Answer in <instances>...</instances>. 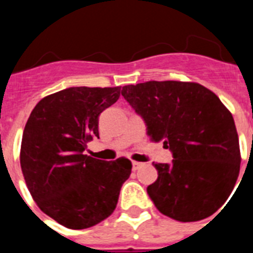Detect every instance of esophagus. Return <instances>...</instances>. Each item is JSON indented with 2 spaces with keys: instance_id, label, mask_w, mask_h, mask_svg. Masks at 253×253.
Segmentation results:
<instances>
[{
  "instance_id": "obj_1",
  "label": "esophagus",
  "mask_w": 253,
  "mask_h": 253,
  "mask_svg": "<svg viewBox=\"0 0 253 253\" xmlns=\"http://www.w3.org/2000/svg\"><path fill=\"white\" fill-rule=\"evenodd\" d=\"M142 166H143L142 162H137V161H134V162H133V169H134V171L139 169Z\"/></svg>"
}]
</instances>
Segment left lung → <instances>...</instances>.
Masks as SVG:
<instances>
[{
  "instance_id": "8db88e82",
  "label": "left lung",
  "mask_w": 253,
  "mask_h": 253,
  "mask_svg": "<svg viewBox=\"0 0 253 253\" xmlns=\"http://www.w3.org/2000/svg\"><path fill=\"white\" fill-rule=\"evenodd\" d=\"M122 95L147 125L152 142L163 140L173 160L154 163L158 178L147 193L161 213L178 222L208 218L231 195L241 152L231 111L195 82L128 84Z\"/></svg>"
}]
</instances>
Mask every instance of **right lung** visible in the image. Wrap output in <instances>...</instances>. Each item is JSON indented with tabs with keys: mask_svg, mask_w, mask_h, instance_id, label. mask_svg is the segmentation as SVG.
<instances>
[{
	"mask_svg": "<svg viewBox=\"0 0 253 253\" xmlns=\"http://www.w3.org/2000/svg\"><path fill=\"white\" fill-rule=\"evenodd\" d=\"M120 87H69L45 96L31 111L20 165L38 207L71 229L90 228L111 215L131 162L84 154L99 137V116L118 101Z\"/></svg>",
	"mask_w": 253,
	"mask_h": 253,
	"instance_id": "obj_1",
	"label": "right lung"
}]
</instances>
